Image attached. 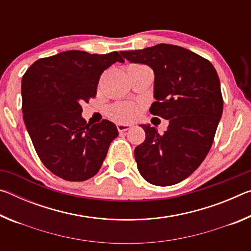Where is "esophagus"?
Instances as JSON below:
<instances>
[{"label":"esophagus","instance_id":"1","mask_svg":"<svg viewBox=\"0 0 251 251\" xmlns=\"http://www.w3.org/2000/svg\"><path fill=\"white\" fill-rule=\"evenodd\" d=\"M131 127H133V126H131L130 124H117V129H118V131H120V133L128 130V129L131 128Z\"/></svg>","mask_w":251,"mask_h":251}]
</instances>
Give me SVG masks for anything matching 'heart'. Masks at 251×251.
I'll use <instances>...</instances> for the list:
<instances>
[{
	"mask_svg": "<svg viewBox=\"0 0 251 251\" xmlns=\"http://www.w3.org/2000/svg\"><path fill=\"white\" fill-rule=\"evenodd\" d=\"M108 116L118 123H128L137 115V107L131 103H117L108 108Z\"/></svg>",
	"mask_w": 251,
	"mask_h": 251,
	"instance_id": "b5f03b06",
	"label": "heart"
}]
</instances>
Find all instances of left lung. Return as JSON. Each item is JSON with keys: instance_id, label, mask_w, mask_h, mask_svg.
<instances>
[{"instance_id": "8db88e82", "label": "left lung", "mask_w": 251, "mask_h": 251, "mask_svg": "<svg viewBox=\"0 0 251 251\" xmlns=\"http://www.w3.org/2000/svg\"><path fill=\"white\" fill-rule=\"evenodd\" d=\"M121 53L154 71L156 101L150 112L169 121L163 135L141 125L146 138L134 151L138 171L152 185H175L196 171L214 142L224 107L217 72L208 59L177 45Z\"/></svg>"}]
</instances>
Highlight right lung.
Listing matches in <instances>:
<instances>
[{"label": "right lung", "instance_id": "right-lung-1", "mask_svg": "<svg viewBox=\"0 0 251 251\" xmlns=\"http://www.w3.org/2000/svg\"><path fill=\"white\" fill-rule=\"evenodd\" d=\"M116 62L124 63L118 52L66 50L39 59L23 75L25 126L42 163L54 175L84 181L100 171L117 127L107 120L86 124L80 104L96 96L101 73Z\"/></svg>", "mask_w": 251, "mask_h": 251}]
</instances>
